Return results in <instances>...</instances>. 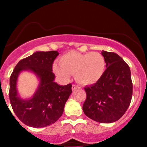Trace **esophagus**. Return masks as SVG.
I'll list each match as a JSON object with an SVG mask.
<instances>
[{"mask_svg":"<svg viewBox=\"0 0 147 147\" xmlns=\"http://www.w3.org/2000/svg\"><path fill=\"white\" fill-rule=\"evenodd\" d=\"M78 88H79V87H78V86H77V85H75V84H73V85L72 86V90H77Z\"/></svg>","mask_w":147,"mask_h":147,"instance_id":"obj_1","label":"esophagus"}]
</instances>
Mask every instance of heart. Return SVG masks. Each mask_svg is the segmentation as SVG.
Here are the masks:
<instances>
[{"instance_id": "heart-1", "label": "heart", "mask_w": 147, "mask_h": 147, "mask_svg": "<svg viewBox=\"0 0 147 147\" xmlns=\"http://www.w3.org/2000/svg\"><path fill=\"white\" fill-rule=\"evenodd\" d=\"M106 69V62L102 54L97 52L80 53L69 51L59 60V65L54 64L55 73L63 80L75 74V80L82 85H91L97 83L103 76Z\"/></svg>"}]
</instances>
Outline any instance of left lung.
Returning <instances> with one entry per match:
<instances>
[{
	"instance_id": "1",
	"label": "left lung",
	"mask_w": 147,
	"mask_h": 147,
	"mask_svg": "<svg viewBox=\"0 0 147 147\" xmlns=\"http://www.w3.org/2000/svg\"><path fill=\"white\" fill-rule=\"evenodd\" d=\"M106 69L97 83L86 86L84 115L100 123L119 120L128 109L132 97L131 71L117 54L102 50Z\"/></svg>"
}]
</instances>
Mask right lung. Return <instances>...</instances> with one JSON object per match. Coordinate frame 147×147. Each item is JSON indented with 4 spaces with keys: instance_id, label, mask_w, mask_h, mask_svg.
I'll use <instances>...</instances> for the list:
<instances>
[{
    "instance_id": "right-lung-1",
    "label": "right lung",
    "mask_w": 147,
    "mask_h": 147,
    "mask_svg": "<svg viewBox=\"0 0 147 147\" xmlns=\"http://www.w3.org/2000/svg\"><path fill=\"white\" fill-rule=\"evenodd\" d=\"M57 51H37L20 60L10 78L9 97L13 112L23 123L35 128L54 124L62 116L67 100L72 93V84L63 86L55 82L53 63ZM32 72L39 83L30 98L20 97L17 82L20 72Z\"/></svg>"
}]
</instances>
